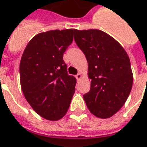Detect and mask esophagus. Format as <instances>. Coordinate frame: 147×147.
I'll return each instance as SVG.
<instances>
[{"label":"esophagus","instance_id":"1","mask_svg":"<svg viewBox=\"0 0 147 147\" xmlns=\"http://www.w3.org/2000/svg\"><path fill=\"white\" fill-rule=\"evenodd\" d=\"M76 78L77 79V80H80L81 78H82V75H81L80 73H78L76 76Z\"/></svg>","mask_w":147,"mask_h":147}]
</instances>
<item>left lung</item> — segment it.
I'll return each mask as SVG.
<instances>
[{"label":"left lung","mask_w":147,"mask_h":147,"mask_svg":"<svg viewBox=\"0 0 147 147\" xmlns=\"http://www.w3.org/2000/svg\"><path fill=\"white\" fill-rule=\"evenodd\" d=\"M74 40L88 63L91 88L84 95V101L94 115L110 118L131 93L133 74L129 56L119 42L101 30H76Z\"/></svg>","instance_id":"left-lung-1"}]
</instances>
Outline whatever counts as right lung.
Listing matches in <instances>:
<instances>
[{
  "label": "right lung",
  "mask_w": 147,
  "mask_h": 147,
  "mask_svg": "<svg viewBox=\"0 0 147 147\" xmlns=\"http://www.w3.org/2000/svg\"><path fill=\"white\" fill-rule=\"evenodd\" d=\"M76 29L39 33L28 42L20 63L21 89L28 102L48 120L62 119L67 111L76 79L69 76L63 53Z\"/></svg>",
  "instance_id": "right-lung-1"
}]
</instances>
